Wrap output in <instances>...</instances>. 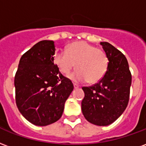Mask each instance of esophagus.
<instances>
[{
    "label": "esophagus",
    "mask_w": 146,
    "mask_h": 146,
    "mask_svg": "<svg viewBox=\"0 0 146 146\" xmlns=\"http://www.w3.org/2000/svg\"><path fill=\"white\" fill-rule=\"evenodd\" d=\"M73 87H74V88H75V89H77V88H79V86L76 84H73Z\"/></svg>",
    "instance_id": "1"
}]
</instances>
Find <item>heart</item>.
<instances>
[{
    "instance_id": "1",
    "label": "heart",
    "mask_w": 146,
    "mask_h": 146,
    "mask_svg": "<svg viewBox=\"0 0 146 146\" xmlns=\"http://www.w3.org/2000/svg\"><path fill=\"white\" fill-rule=\"evenodd\" d=\"M53 62L65 76H68L76 66L77 70L70 78L77 83H97L103 78L108 67L106 53L86 42L72 43L66 52H56Z\"/></svg>"
}]
</instances>
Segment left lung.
<instances>
[{
	"label": "left lung",
	"instance_id": "left-lung-1",
	"mask_svg": "<svg viewBox=\"0 0 146 146\" xmlns=\"http://www.w3.org/2000/svg\"><path fill=\"white\" fill-rule=\"evenodd\" d=\"M108 58V67L98 84L82 89L85 96L81 108L84 117L95 125L107 126L115 121L128 105L131 84L128 61L111 44L100 42Z\"/></svg>",
	"mask_w": 146,
	"mask_h": 146
}]
</instances>
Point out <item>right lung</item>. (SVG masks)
Listing matches in <instances>:
<instances>
[{
  "mask_svg": "<svg viewBox=\"0 0 146 146\" xmlns=\"http://www.w3.org/2000/svg\"><path fill=\"white\" fill-rule=\"evenodd\" d=\"M52 40L36 43L21 56L15 77L16 104L29 122L46 126L61 117L66 100L73 90L69 79L53 62Z\"/></svg>",
  "mask_w": 146,
  "mask_h": 146,
  "instance_id": "right-lung-1",
  "label": "right lung"
}]
</instances>
